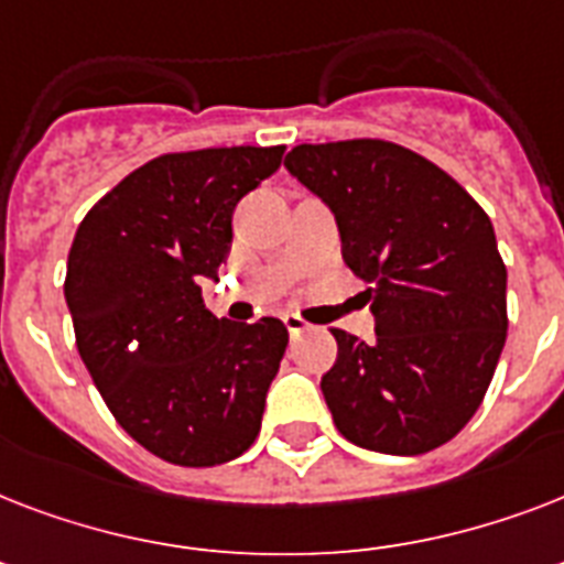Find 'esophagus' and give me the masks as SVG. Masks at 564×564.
<instances>
[{
  "label": "esophagus",
  "mask_w": 564,
  "mask_h": 564,
  "mask_svg": "<svg viewBox=\"0 0 564 564\" xmlns=\"http://www.w3.org/2000/svg\"><path fill=\"white\" fill-rule=\"evenodd\" d=\"M283 325H286L290 336H299V334H304V330H310L307 322H304L301 316H295V313H286V316H283Z\"/></svg>",
  "instance_id": "1"
}]
</instances>
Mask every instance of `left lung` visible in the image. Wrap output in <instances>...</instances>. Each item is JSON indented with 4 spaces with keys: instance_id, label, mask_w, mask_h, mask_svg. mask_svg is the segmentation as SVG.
I'll use <instances>...</instances> for the list:
<instances>
[{
    "instance_id": "1",
    "label": "left lung",
    "mask_w": 564,
    "mask_h": 564,
    "mask_svg": "<svg viewBox=\"0 0 564 564\" xmlns=\"http://www.w3.org/2000/svg\"><path fill=\"white\" fill-rule=\"evenodd\" d=\"M283 166L330 207L375 343L334 327L327 410L348 442L392 456L471 421L507 343V265L489 216L447 172L386 140L295 145Z\"/></svg>"
}]
</instances>
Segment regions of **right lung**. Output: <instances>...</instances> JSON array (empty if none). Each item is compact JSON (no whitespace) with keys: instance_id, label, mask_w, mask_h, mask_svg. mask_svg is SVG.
Returning <instances> with one entry per match:
<instances>
[{"instance_id":"add662e5","label":"right lung","mask_w":564,"mask_h":564,"mask_svg":"<svg viewBox=\"0 0 564 564\" xmlns=\"http://www.w3.org/2000/svg\"><path fill=\"white\" fill-rule=\"evenodd\" d=\"M283 145L154 158L75 230L66 307L93 383L128 436L172 465L210 468L254 445L290 334L204 310L242 195L281 166Z\"/></svg>"}]
</instances>
